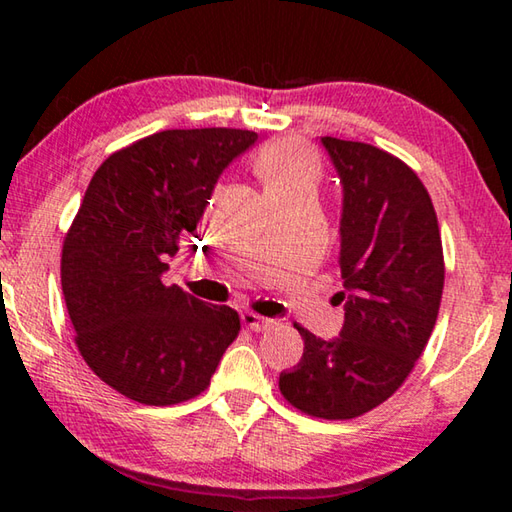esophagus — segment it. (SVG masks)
Returning <instances> with one entry per match:
<instances>
[{
  "label": "esophagus",
  "mask_w": 512,
  "mask_h": 512,
  "mask_svg": "<svg viewBox=\"0 0 512 512\" xmlns=\"http://www.w3.org/2000/svg\"><path fill=\"white\" fill-rule=\"evenodd\" d=\"M241 323H244L248 329H253V332H264V329L273 325V320L259 316L255 311H244V314H241Z\"/></svg>",
  "instance_id": "esophagus-1"
}]
</instances>
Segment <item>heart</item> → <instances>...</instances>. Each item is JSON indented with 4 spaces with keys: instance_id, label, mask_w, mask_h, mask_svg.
<instances>
[{
    "instance_id": "1",
    "label": "heart",
    "mask_w": 512,
    "mask_h": 512,
    "mask_svg": "<svg viewBox=\"0 0 512 512\" xmlns=\"http://www.w3.org/2000/svg\"><path fill=\"white\" fill-rule=\"evenodd\" d=\"M255 173L264 183L268 198L298 192L314 194L320 180V160L309 144L284 137L257 153Z\"/></svg>"
}]
</instances>
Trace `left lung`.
I'll use <instances>...</instances> for the list:
<instances>
[{
  "instance_id": "obj_1",
  "label": "left lung",
  "mask_w": 512,
  "mask_h": 512,
  "mask_svg": "<svg viewBox=\"0 0 512 512\" xmlns=\"http://www.w3.org/2000/svg\"><path fill=\"white\" fill-rule=\"evenodd\" d=\"M343 183L341 336L305 341L280 391L298 411L352 420L386 402L427 348L445 284V257L431 196L409 164L366 142L323 137Z\"/></svg>"
}]
</instances>
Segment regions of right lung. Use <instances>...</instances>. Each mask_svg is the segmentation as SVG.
I'll return each instance as SVG.
<instances>
[{
	"label": "right lung",
	"instance_id": "right-lung-1",
	"mask_svg": "<svg viewBox=\"0 0 512 512\" xmlns=\"http://www.w3.org/2000/svg\"><path fill=\"white\" fill-rule=\"evenodd\" d=\"M257 142L241 128H176L115 151L69 225L60 284L74 341L101 381L146 406L201 395L239 314L162 282L223 169Z\"/></svg>",
	"mask_w": 512,
	"mask_h": 512
}]
</instances>
